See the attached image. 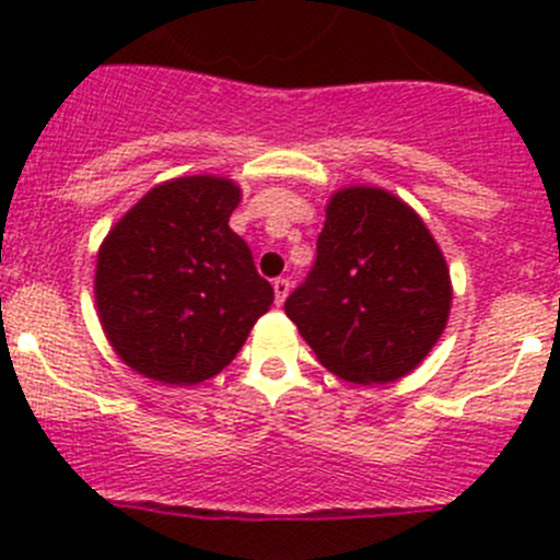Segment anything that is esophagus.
I'll use <instances>...</instances> for the list:
<instances>
[{
  "instance_id": "1",
  "label": "esophagus",
  "mask_w": 560,
  "mask_h": 560,
  "mask_svg": "<svg viewBox=\"0 0 560 560\" xmlns=\"http://www.w3.org/2000/svg\"><path fill=\"white\" fill-rule=\"evenodd\" d=\"M273 292H276V303H284L287 295H290V279H276L273 281Z\"/></svg>"
}]
</instances>
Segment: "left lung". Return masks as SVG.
<instances>
[{
    "label": "left lung",
    "instance_id": "1",
    "mask_svg": "<svg viewBox=\"0 0 560 560\" xmlns=\"http://www.w3.org/2000/svg\"><path fill=\"white\" fill-rule=\"evenodd\" d=\"M453 306L447 259L417 211L380 186L330 195L308 279L284 312L338 380L387 385L442 338Z\"/></svg>",
    "mask_w": 560,
    "mask_h": 560
}]
</instances>
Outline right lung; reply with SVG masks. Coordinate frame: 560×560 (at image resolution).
Returning <instances> with one entry per match:
<instances>
[{
    "label": "right lung",
    "mask_w": 560,
    "mask_h": 560,
    "mask_svg": "<svg viewBox=\"0 0 560 560\" xmlns=\"http://www.w3.org/2000/svg\"><path fill=\"white\" fill-rule=\"evenodd\" d=\"M241 186L184 175L145 191L105 235L94 270L100 325L145 380L189 387L228 369L273 303L230 230Z\"/></svg>",
    "instance_id": "1"
}]
</instances>
